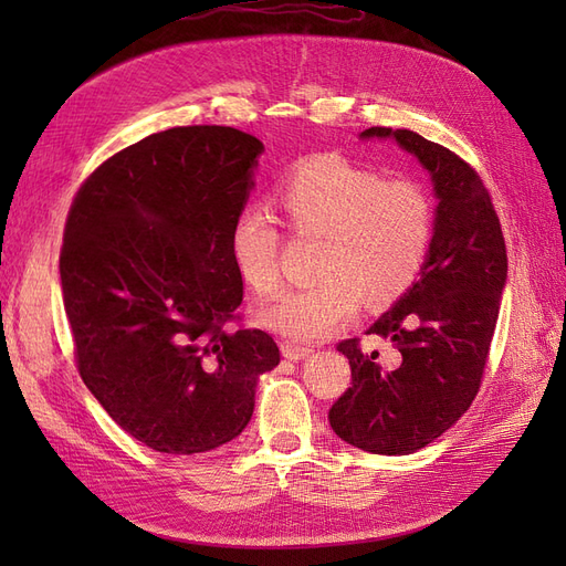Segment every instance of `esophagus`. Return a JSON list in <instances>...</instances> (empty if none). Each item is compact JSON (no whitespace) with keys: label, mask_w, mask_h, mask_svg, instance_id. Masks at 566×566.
<instances>
[{"label":"esophagus","mask_w":566,"mask_h":566,"mask_svg":"<svg viewBox=\"0 0 566 566\" xmlns=\"http://www.w3.org/2000/svg\"><path fill=\"white\" fill-rule=\"evenodd\" d=\"M281 352H283V356L287 358V361H302V358L310 356L314 349L312 347H304V345H297V342H283Z\"/></svg>","instance_id":"34e87169"}]
</instances>
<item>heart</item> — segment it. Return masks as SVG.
I'll use <instances>...</instances> for the list:
<instances>
[{
  "mask_svg": "<svg viewBox=\"0 0 566 566\" xmlns=\"http://www.w3.org/2000/svg\"><path fill=\"white\" fill-rule=\"evenodd\" d=\"M295 235H321L316 281L287 290L262 312L276 333L316 342L349 323L366 297L387 304L413 285L432 241L434 210L416 179H385L339 153L297 163L276 188ZM229 252L238 276L256 295L281 287V233L256 208L235 214Z\"/></svg>",
  "mask_w": 566,
  "mask_h": 566,
  "instance_id": "1",
  "label": "heart"
}]
</instances>
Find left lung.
<instances>
[{"label": "left lung", "instance_id": "obj_1", "mask_svg": "<svg viewBox=\"0 0 566 566\" xmlns=\"http://www.w3.org/2000/svg\"><path fill=\"white\" fill-rule=\"evenodd\" d=\"M364 139H397L432 175L434 235L413 287L375 321L368 335L391 339L399 364L382 368L358 337L342 339L352 387L328 420L352 447L408 455L432 443L465 413L482 387L507 279L499 214L470 163L410 129L370 127Z\"/></svg>", "mask_w": 566, "mask_h": 566}]
</instances>
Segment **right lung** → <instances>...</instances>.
<instances>
[{
    "label": "right lung",
    "instance_id": "obj_1",
    "mask_svg": "<svg viewBox=\"0 0 566 566\" xmlns=\"http://www.w3.org/2000/svg\"><path fill=\"white\" fill-rule=\"evenodd\" d=\"M252 134L175 127L123 148L82 181L65 219L61 287L84 385L127 434L160 453L212 451L245 430L281 352L243 328L229 252Z\"/></svg>",
    "mask_w": 566,
    "mask_h": 566
}]
</instances>
